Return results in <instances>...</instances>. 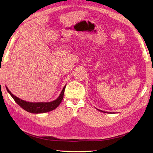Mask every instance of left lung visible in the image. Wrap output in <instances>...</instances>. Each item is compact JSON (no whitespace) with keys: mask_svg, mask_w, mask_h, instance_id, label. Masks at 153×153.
Instances as JSON below:
<instances>
[{"mask_svg":"<svg viewBox=\"0 0 153 153\" xmlns=\"http://www.w3.org/2000/svg\"><path fill=\"white\" fill-rule=\"evenodd\" d=\"M98 110H100V112H105V113H108V114H112V112H104V111H103V110H99V109H98Z\"/></svg>","mask_w":153,"mask_h":153,"instance_id":"1","label":"left lung"}]
</instances>
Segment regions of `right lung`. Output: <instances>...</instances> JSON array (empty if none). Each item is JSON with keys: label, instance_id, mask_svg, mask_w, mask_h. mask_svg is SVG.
Listing matches in <instances>:
<instances>
[{"label": "right lung", "instance_id": "right-lung-1", "mask_svg": "<svg viewBox=\"0 0 153 153\" xmlns=\"http://www.w3.org/2000/svg\"><path fill=\"white\" fill-rule=\"evenodd\" d=\"M66 86V85H65V86L64 87L63 89L62 90L61 94H60L58 98L55 100L50 101V102H29V101L21 100L15 95H13L11 93V92L8 89L7 87L6 89L12 96L14 100L15 101V102L18 105L20 106L23 109L26 110L27 112L32 114H42L50 112V111L55 109L60 105L63 99L64 90H65Z\"/></svg>", "mask_w": 153, "mask_h": 153}]
</instances>
